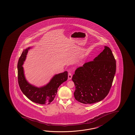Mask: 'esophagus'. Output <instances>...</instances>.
Segmentation results:
<instances>
[{
	"instance_id": "esophagus-1",
	"label": "esophagus",
	"mask_w": 135,
	"mask_h": 135,
	"mask_svg": "<svg viewBox=\"0 0 135 135\" xmlns=\"http://www.w3.org/2000/svg\"><path fill=\"white\" fill-rule=\"evenodd\" d=\"M71 78H72V74H71V73H68V80H71Z\"/></svg>"
}]
</instances>
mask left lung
<instances>
[{
  "label": "left lung",
  "instance_id": "8db88e82",
  "mask_svg": "<svg viewBox=\"0 0 135 135\" xmlns=\"http://www.w3.org/2000/svg\"><path fill=\"white\" fill-rule=\"evenodd\" d=\"M116 69V60L107 46L93 61L88 62L75 70V99L84 104L100 102L108 94Z\"/></svg>",
  "mask_w": 135,
  "mask_h": 135
}]
</instances>
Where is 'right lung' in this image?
Wrapping results in <instances>:
<instances>
[{"instance_id":"right-lung-1","label":"right lung","mask_w":135,"mask_h":135,"mask_svg":"<svg viewBox=\"0 0 135 135\" xmlns=\"http://www.w3.org/2000/svg\"><path fill=\"white\" fill-rule=\"evenodd\" d=\"M29 47L22 51L18 61V80L20 89L23 94L32 102L40 104H50L53 101L57 92L58 88L68 79V72L55 74L49 83L38 88L29 83L25 77L24 70L22 66L26 59Z\"/></svg>"}]
</instances>
